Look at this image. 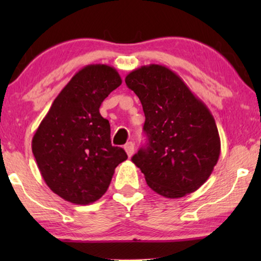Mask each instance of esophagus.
Instances as JSON below:
<instances>
[{
	"label": "esophagus",
	"mask_w": 261,
	"mask_h": 261,
	"mask_svg": "<svg viewBox=\"0 0 261 261\" xmlns=\"http://www.w3.org/2000/svg\"><path fill=\"white\" fill-rule=\"evenodd\" d=\"M123 148H124V151H126L128 156H132V154L134 153V144H133V142H128V144L124 145Z\"/></svg>",
	"instance_id": "1"
}]
</instances>
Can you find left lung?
<instances>
[{
    "label": "left lung",
    "instance_id": "left-lung-1",
    "mask_svg": "<svg viewBox=\"0 0 261 261\" xmlns=\"http://www.w3.org/2000/svg\"><path fill=\"white\" fill-rule=\"evenodd\" d=\"M145 113L146 148L132 162L153 191L180 198L201 188L221 152L215 119L204 103L169 67L151 64L126 76Z\"/></svg>",
    "mask_w": 261,
    "mask_h": 261
}]
</instances>
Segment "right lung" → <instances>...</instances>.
Wrapping results in <instances>:
<instances>
[{"label":"right lung","instance_id":"1","mask_svg":"<svg viewBox=\"0 0 261 261\" xmlns=\"http://www.w3.org/2000/svg\"><path fill=\"white\" fill-rule=\"evenodd\" d=\"M122 80L113 66H84L63 88L32 139V151L45 183L73 204L105 195L115 167L127 159L112 146L110 124L99 107Z\"/></svg>","mask_w":261,"mask_h":261}]
</instances>
